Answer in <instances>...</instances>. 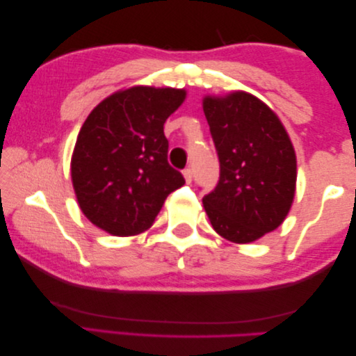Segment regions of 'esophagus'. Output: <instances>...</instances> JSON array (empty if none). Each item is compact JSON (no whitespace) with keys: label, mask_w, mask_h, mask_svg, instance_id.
Segmentation results:
<instances>
[{"label":"esophagus","mask_w":356,"mask_h":356,"mask_svg":"<svg viewBox=\"0 0 356 356\" xmlns=\"http://www.w3.org/2000/svg\"><path fill=\"white\" fill-rule=\"evenodd\" d=\"M183 175H184L186 183H191L192 181V177H194V173H192V168H184Z\"/></svg>","instance_id":"1"}]
</instances>
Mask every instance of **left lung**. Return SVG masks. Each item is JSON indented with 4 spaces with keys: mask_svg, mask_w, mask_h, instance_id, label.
<instances>
[{
    "mask_svg": "<svg viewBox=\"0 0 356 356\" xmlns=\"http://www.w3.org/2000/svg\"><path fill=\"white\" fill-rule=\"evenodd\" d=\"M219 157V181L203 197L213 229L233 243H250L284 222L296 184V156L273 110L252 95L203 99Z\"/></svg>",
    "mask_w": 356,
    "mask_h": 356,
    "instance_id": "left-lung-1",
    "label": "left lung"
}]
</instances>
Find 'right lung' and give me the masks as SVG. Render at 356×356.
Listing matches in <instances>:
<instances>
[{"mask_svg": "<svg viewBox=\"0 0 356 356\" xmlns=\"http://www.w3.org/2000/svg\"><path fill=\"white\" fill-rule=\"evenodd\" d=\"M184 90L132 86L99 104L75 142L71 177L81 213L99 229L131 236L153 225L168 194L184 184L168 164L164 123Z\"/></svg>", "mask_w": 356, "mask_h": 356, "instance_id": "1", "label": "right lung"}]
</instances>
